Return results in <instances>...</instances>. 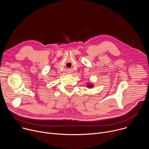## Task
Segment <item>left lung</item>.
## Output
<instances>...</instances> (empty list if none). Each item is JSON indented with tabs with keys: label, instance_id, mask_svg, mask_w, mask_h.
<instances>
[{
	"label": "left lung",
	"instance_id": "8db88e82",
	"mask_svg": "<svg viewBox=\"0 0 149 149\" xmlns=\"http://www.w3.org/2000/svg\"><path fill=\"white\" fill-rule=\"evenodd\" d=\"M87 87H88V88H92V87H93V85L92 84H88Z\"/></svg>",
	"mask_w": 149,
	"mask_h": 149
}]
</instances>
